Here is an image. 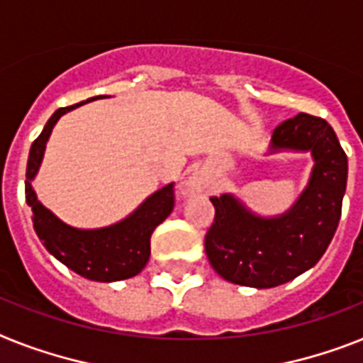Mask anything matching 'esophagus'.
<instances>
[{"mask_svg": "<svg viewBox=\"0 0 363 363\" xmlns=\"http://www.w3.org/2000/svg\"><path fill=\"white\" fill-rule=\"evenodd\" d=\"M194 184H196V182H194Z\"/></svg>", "mask_w": 363, "mask_h": 363, "instance_id": "34e87169", "label": "esophagus"}]
</instances>
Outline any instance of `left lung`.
<instances>
[{
	"label": "left lung",
	"instance_id": "obj_1",
	"mask_svg": "<svg viewBox=\"0 0 363 363\" xmlns=\"http://www.w3.org/2000/svg\"><path fill=\"white\" fill-rule=\"evenodd\" d=\"M273 149L312 151L315 166L308 188L288 214L252 216L233 196L210 197L214 223L205 251L219 277L249 288H273L315 266L342 216L347 155L323 118L299 112L273 130Z\"/></svg>",
	"mask_w": 363,
	"mask_h": 363
}]
</instances>
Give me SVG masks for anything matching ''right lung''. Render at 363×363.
<instances>
[{
  "label": "right lung",
  "instance_id": "add662e5",
  "mask_svg": "<svg viewBox=\"0 0 363 363\" xmlns=\"http://www.w3.org/2000/svg\"><path fill=\"white\" fill-rule=\"evenodd\" d=\"M97 97H92V99H97ZM92 99H86V101H92ZM83 103L59 108L45 123L40 136L33 142L26 173V199L27 205L33 210V227L44 243V247L77 275L88 280H97V282L130 279L145 267L151 255V247H149L151 234L172 214L175 206L173 182L164 186L162 190L155 191L153 196L147 197L144 205L127 219L111 227L96 228V230H81V228H73L62 223L36 201L35 190L31 186L33 177L38 172L42 157H44L45 142L50 138L55 123L59 121L60 116Z\"/></svg>",
  "mask_w": 363,
  "mask_h": 363
}]
</instances>
